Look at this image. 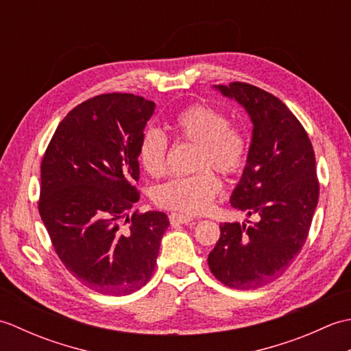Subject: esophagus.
Masks as SVG:
<instances>
[{
	"label": "esophagus",
	"instance_id": "esophagus-1",
	"mask_svg": "<svg viewBox=\"0 0 351 351\" xmlns=\"http://www.w3.org/2000/svg\"><path fill=\"white\" fill-rule=\"evenodd\" d=\"M169 220L171 225H187V223L193 221L191 215L187 214H181V213H171L169 215Z\"/></svg>",
	"mask_w": 351,
	"mask_h": 351
}]
</instances>
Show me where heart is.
<instances>
[{
	"instance_id": "b5f03b06",
	"label": "heart",
	"mask_w": 351,
	"mask_h": 351,
	"mask_svg": "<svg viewBox=\"0 0 351 351\" xmlns=\"http://www.w3.org/2000/svg\"><path fill=\"white\" fill-rule=\"evenodd\" d=\"M176 138L197 146L195 167L197 173L170 180L155 190V204L169 210L197 214L210 208L221 189L214 173H240L249 158V138L240 125L229 122L221 110L208 104H193L176 113L170 122ZM169 140L160 130L141 134L138 162L147 175L158 178L166 171Z\"/></svg>"
}]
</instances>
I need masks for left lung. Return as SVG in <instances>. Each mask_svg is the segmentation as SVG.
I'll list each match as a JSON object with an SVG mask.
<instances>
[{"instance_id": "obj_1", "label": "left lung", "mask_w": 351, "mask_h": 351, "mask_svg": "<svg viewBox=\"0 0 351 351\" xmlns=\"http://www.w3.org/2000/svg\"><path fill=\"white\" fill-rule=\"evenodd\" d=\"M217 88L252 119L249 158L230 205L258 221L221 223L208 265L226 287L256 289L285 273L306 241L319 195L315 154L299 119L274 95L241 81Z\"/></svg>"}]
</instances>
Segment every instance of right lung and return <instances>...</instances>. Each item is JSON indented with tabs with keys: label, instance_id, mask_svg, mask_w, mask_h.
<instances>
[{
	"label": "right lung",
	"instance_id": "add662e5",
	"mask_svg": "<svg viewBox=\"0 0 351 351\" xmlns=\"http://www.w3.org/2000/svg\"><path fill=\"white\" fill-rule=\"evenodd\" d=\"M154 111L155 102L132 93L98 95L66 114L43 154L42 221L63 265L96 293L131 294L155 270L167 215H128L140 199L137 151Z\"/></svg>",
	"mask_w": 351,
	"mask_h": 351
}]
</instances>
